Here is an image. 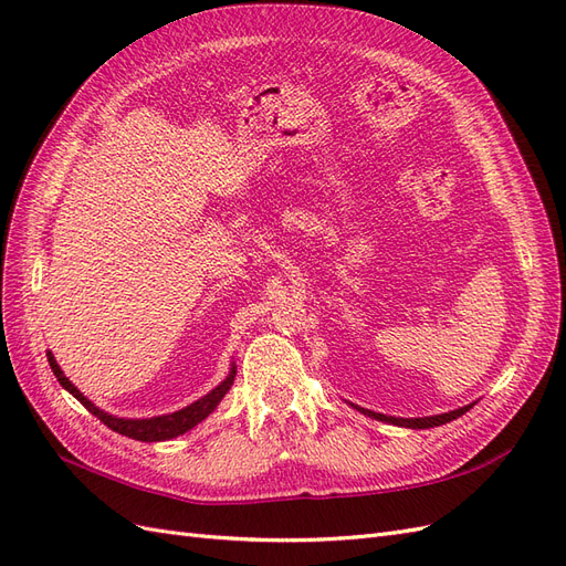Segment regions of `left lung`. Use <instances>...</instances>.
Listing matches in <instances>:
<instances>
[{"label":"left lung","mask_w":566,"mask_h":566,"mask_svg":"<svg viewBox=\"0 0 566 566\" xmlns=\"http://www.w3.org/2000/svg\"><path fill=\"white\" fill-rule=\"evenodd\" d=\"M354 406V403H352ZM474 403H468L462 408H455V410H449V413H441V416H430V418H391V416H382V413H375V410H368V408H358L354 406L356 410H361L364 416L368 418H375V420H382V422H391V424H399V427H410V430H427V427H439V424H447L455 418H460L462 413H468V410L472 408Z\"/></svg>","instance_id":"8db88e82"}]
</instances>
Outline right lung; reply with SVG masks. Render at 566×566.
<instances>
[{
	"label": "right lung",
	"mask_w": 566,
	"mask_h": 566,
	"mask_svg": "<svg viewBox=\"0 0 566 566\" xmlns=\"http://www.w3.org/2000/svg\"><path fill=\"white\" fill-rule=\"evenodd\" d=\"M46 358H49V366H51V370H54L56 380L61 382L63 389L71 391L73 397H75L84 408H87L92 416H96L106 427H111L113 432L125 434V437L136 439V441H165V439H175V437H179V434H184V432H188V430H193V427H196L198 422H202L205 418H208V416L212 413V410L219 406V401L224 399V394L231 389L233 378H235V366L231 364V370H229V375H227V380L221 382V385H217L210 394H205L202 399L193 401L191 406H186V408H181V410H175V413H169V416H156V418H144V420H134V418L127 420V418H117V416L106 413V410L96 408L71 380L65 378L61 366L56 364L54 354L46 352Z\"/></svg>",
	"instance_id": "1"
}]
</instances>
